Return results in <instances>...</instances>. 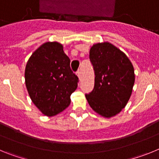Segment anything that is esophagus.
Wrapping results in <instances>:
<instances>
[{"mask_svg":"<svg viewBox=\"0 0 159 159\" xmlns=\"http://www.w3.org/2000/svg\"><path fill=\"white\" fill-rule=\"evenodd\" d=\"M76 74H77V75H78L79 79L80 80V79H81V72H80V70H78V71H77V72H76Z\"/></svg>","mask_w":159,"mask_h":159,"instance_id":"obj_1","label":"esophagus"}]
</instances>
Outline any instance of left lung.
<instances>
[{"label": "left lung", "instance_id": "obj_1", "mask_svg": "<svg viewBox=\"0 0 159 159\" xmlns=\"http://www.w3.org/2000/svg\"><path fill=\"white\" fill-rule=\"evenodd\" d=\"M89 58L95 71V86L86 94L90 107L106 118L125 107L134 84V67L128 57L108 42L94 44Z\"/></svg>", "mask_w": 159, "mask_h": 159}]
</instances>
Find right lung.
I'll return each instance as SVG.
<instances>
[{
	"instance_id": "obj_1",
	"label": "right lung",
	"mask_w": 159,
	"mask_h": 159,
	"mask_svg": "<svg viewBox=\"0 0 159 159\" xmlns=\"http://www.w3.org/2000/svg\"><path fill=\"white\" fill-rule=\"evenodd\" d=\"M25 84L32 102L47 116H53L71 103L79 78L70 59L58 42L43 43L32 53L25 67Z\"/></svg>"
}]
</instances>
